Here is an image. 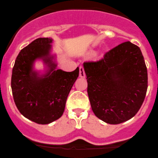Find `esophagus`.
Returning a JSON list of instances; mask_svg holds the SVG:
<instances>
[{
	"label": "esophagus",
	"mask_w": 158,
	"mask_h": 158,
	"mask_svg": "<svg viewBox=\"0 0 158 158\" xmlns=\"http://www.w3.org/2000/svg\"><path fill=\"white\" fill-rule=\"evenodd\" d=\"M79 75L81 77H85V71H84V68L83 67L81 66L79 67Z\"/></svg>",
	"instance_id": "esophagus-1"
}]
</instances>
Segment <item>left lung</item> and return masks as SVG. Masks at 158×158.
I'll return each mask as SVG.
<instances>
[{
    "label": "left lung",
    "mask_w": 158,
    "mask_h": 158,
    "mask_svg": "<svg viewBox=\"0 0 158 158\" xmlns=\"http://www.w3.org/2000/svg\"><path fill=\"white\" fill-rule=\"evenodd\" d=\"M88 95L95 115L109 124L132 118L147 90V69L140 48L130 41L118 45L96 61L83 63Z\"/></svg>",
    "instance_id": "1"
}]
</instances>
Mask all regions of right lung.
<instances>
[{
	"mask_svg": "<svg viewBox=\"0 0 158 158\" xmlns=\"http://www.w3.org/2000/svg\"><path fill=\"white\" fill-rule=\"evenodd\" d=\"M52 38H40L22 49L16 57L11 75L14 102L22 115L38 124L59 119L64 111L68 94L79 75L57 69L51 55ZM37 59L44 61L47 69L40 74L34 69Z\"/></svg>",
	"mask_w": 158,
	"mask_h": 158,
	"instance_id": "right-lung-1",
	"label": "right lung"
}]
</instances>
